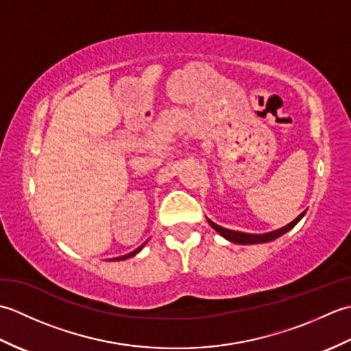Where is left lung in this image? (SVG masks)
Masks as SVG:
<instances>
[{"mask_svg": "<svg viewBox=\"0 0 351 351\" xmlns=\"http://www.w3.org/2000/svg\"><path fill=\"white\" fill-rule=\"evenodd\" d=\"M304 215V213H302L299 217H297L295 220H293L289 223V225H287V226H283V228H280V229H278V230H273V232H268V234H244V232H238V230H230V229H226V228H221V226H219V225H215L214 221H211V220H208L210 221V225L217 230V232L221 235V237H225L226 240H229V241H232V243H238V244H255V243H267V241H271V240H274V238H278V237H280V235H283L285 232H288V230L291 229V228H294L297 223L300 221V219L303 217Z\"/></svg>", "mask_w": 351, "mask_h": 351, "instance_id": "8db88e82", "label": "left lung"}]
</instances>
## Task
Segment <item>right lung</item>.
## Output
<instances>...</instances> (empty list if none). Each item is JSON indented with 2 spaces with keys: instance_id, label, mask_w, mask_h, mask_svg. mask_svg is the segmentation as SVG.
I'll return each instance as SVG.
<instances>
[{
  "instance_id": "obj_1",
  "label": "right lung",
  "mask_w": 351,
  "mask_h": 351,
  "mask_svg": "<svg viewBox=\"0 0 351 351\" xmlns=\"http://www.w3.org/2000/svg\"><path fill=\"white\" fill-rule=\"evenodd\" d=\"M143 245H145V244H141L140 247H137L136 250H132L131 253H128V255H123V256H119V258H113V261H122V259H126V258H131V256L136 255V253H138V252L141 250V247H143Z\"/></svg>"
}]
</instances>
